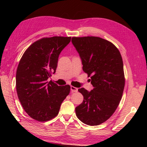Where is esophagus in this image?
I'll return each mask as SVG.
<instances>
[{"mask_svg": "<svg viewBox=\"0 0 147 147\" xmlns=\"http://www.w3.org/2000/svg\"><path fill=\"white\" fill-rule=\"evenodd\" d=\"M71 91L72 92H77V91H78V89L75 88V87L71 86Z\"/></svg>", "mask_w": 147, "mask_h": 147, "instance_id": "34e87169", "label": "esophagus"}]
</instances>
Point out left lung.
Segmentation results:
<instances>
[{"mask_svg":"<svg viewBox=\"0 0 147 147\" xmlns=\"http://www.w3.org/2000/svg\"><path fill=\"white\" fill-rule=\"evenodd\" d=\"M71 41L93 86L90 91L78 89L84 100L76 107V115L84 124L98 125L113 115L121 100L125 84L123 59L113 43L98 37H74Z\"/></svg>","mask_w":147,"mask_h":147,"instance_id":"left-lung-1","label":"left lung"}]
</instances>
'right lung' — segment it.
<instances>
[{"label": "right lung", "mask_w": 147, "mask_h": 147, "mask_svg": "<svg viewBox=\"0 0 147 147\" xmlns=\"http://www.w3.org/2000/svg\"><path fill=\"white\" fill-rule=\"evenodd\" d=\"M71 37L39 39L24 52L16 73V89L22 106L35 120L45 122L58 115L61 104L70 93L69 85L58 86L48 82L56 73L58 58Z\"/></svg>", "instance_id": "add662e5"}]
</instances>
